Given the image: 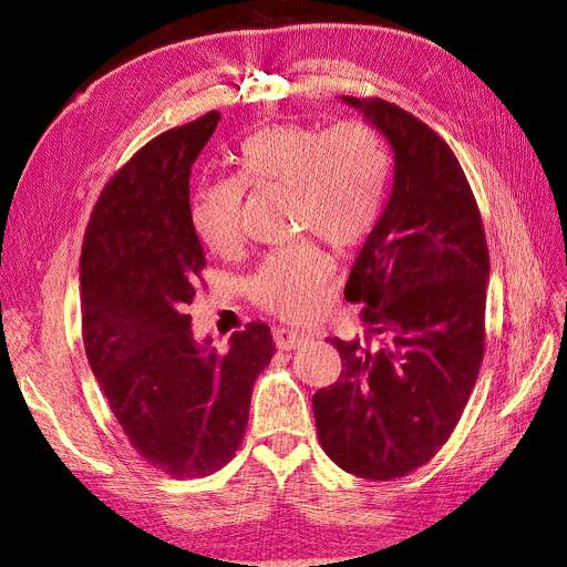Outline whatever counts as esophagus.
Masks as SVG:
<instances>
[{
	"label": "esophagus",
	"instance_id": "34e87169",
	"mask_svg": "<svg viewBox=\"0 0 567 567\" xmlns=\"http://www.w3.org/2000/svg\"><path fill=\"white\" fill-rule=\"evenodd\" d=\"M312 336L296 329H274V342H277L279 350H296L302 342H310Z\"/></svg>",
	"mask_w": 567,
	"mask_h": 567
}]
</instances>
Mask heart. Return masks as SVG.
Here are the masks:
<instances>
[{
  "label": "heart",
  "instance_id": "obj_1",
  "mask_svg": "<svg viewBox=\"0 0 567 567\" xmlns=\"http://www.w3.org/2000/svg\"><path fill=\"white\" fill-rule=\"evenodd\" d=\"M236 179L198 192L192 219L203 244L227 255L241 241L244 188L290 198L296 231L319 236L336 250L362 244L383 213L390 151L383 134L362 120L331 130L281 123L257 130L238 148ZM331 265L312 246L269 255L250 281V298L290 321L312 319L321 307Z\"/></svg>",
  "mask_w": 567,
  "mask_h": 567
}]
</instances>
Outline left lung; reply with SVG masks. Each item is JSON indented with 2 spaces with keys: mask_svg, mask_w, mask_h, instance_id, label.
Here are the masks:
<instances>
[{
  "mask_svg": "<svg viewBox=\"0 0 567 567\" xmlns=\"http://www.w3.org/2000/svg\"><path fill=\"white\" fill-rule=\"evenodd\" d=\"M394 153L392 192L346 286L364 338H331L342 371L315 392L323 452L342 471L392 480L431 461L456 427L485 352L489 252L471 184L419 117L342 96Z\"/></svg>",
  "mask_w": 567,
  "mask_h": 567,
  "instance_id": "1",
  "label": "left lung"
}]
</instances>
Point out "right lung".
I'll return each mask as SVG.
<instances>
[{"label":"right lung","mask_w":567,"mask_h":567,"mask_svg":"<svg viewBox=\"0 0 567 567\" xmlns=\"http://www.w3.org/2000/svg\"><path fill=\"white\" fill-rule=\"evenodd\" d=\"M219 117L205 113L136 153L101 192L80 257L92 373L132 447L173 477H205L231 461L274 354L262 321L219 354L210 338H194L186 315L205 267L188 179Z\"/></svg>","instance_id":"right-lung-1"}]
</instances>
